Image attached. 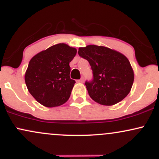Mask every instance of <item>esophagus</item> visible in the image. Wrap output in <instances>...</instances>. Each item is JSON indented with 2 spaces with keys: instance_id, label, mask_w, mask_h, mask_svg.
<instances>
[{
  "instance_id": "obj_1",
  "label": "esophagus",
  "mask_w": 159,
  "mask_h": 159,
  "mask_svg": "<svg viewBox=\"0 0 159 159\" xmlns=\"http://www.w3.org/2000/svg\"><path fill=\"white\" fill-rule=\"evenodd\" d=\"M84 81V77H82L81 79L78 80V82H80V83H83Z\"/></svg>"
}]
</instances>
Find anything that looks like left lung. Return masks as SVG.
<instances>
[{"instance_id": "8db88e82", "label": "left lung", "mask_w": 159, "mask_h": 159, "mask_svg": "<svg viewBox=\"0 0 159 159\" xmlns=\"http://www.w3.org/2000/svg\"><path fill=\"white\" fill-rule=\"evenodd\" d=\"M78 54L88 61L92 69L93 79L86 81L85 85L93 100L113 105L129 93L134 72L126 57L107 47L93 45L79 48Z\"/></svg>"}]
</instances>
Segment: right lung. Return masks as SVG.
Here are the masks:
<instances>
[{
	"mask_svg": "<svg viewBox=\"0 0 159 159\" xmlns=\"http://www.w3.org/2000/svg\"><path fill=\"white\" fill-rule=\"evenodd\" d=\"M75 48L60 43L39 52L29 62L25 79L30 93L45 107L60 106L69 99L75 81L69 63Z\"/></svg>",
	"mask_w": 159,
	"mask_h": 159,
	"instance_id": "right-lung-1",
	"label": "right lung"
}]
</instances>
